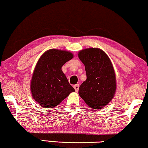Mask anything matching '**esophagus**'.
Returning <instances> with one entry per match:
<instances>
[{
	"mask_svg": "<svg viewBox=\"0 0 148 148\" xmlns=\"http://www.w3.org/2000/svg\"><path fill=\"white\" fill-rule=\"evenodd\" d=\"M73 88H75V91L77 92L79 90V84H77L75 85H74Z\"/></svg>",
	"mask_w": 148,
	"mask_h": 148,
	"instance_id": "1",
	"label": "esophagus"
}]
</instances>
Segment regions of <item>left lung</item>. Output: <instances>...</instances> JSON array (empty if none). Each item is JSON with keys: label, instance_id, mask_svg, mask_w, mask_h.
<instances>
[{"label": "left lung", "instance_id": "1", "mask_svg": "<svg viewBox=\"0 0 148 148\" xmlns=\"http://www.w3.org/2000/svg\"><path fill=\"white\" fill-rule=\"evenodd\" d=\"M78 56L86 73V80L79 87V95L92 108L105 107L116 89L115 73L109 58L97 48L84 49Z\"/></svg>", "mask_w": 148, "mask_h": 148}]
</instances>
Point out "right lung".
<instances>
[{
    "mask_svg": "<svg viewBox=\"0 0 148 148\" xmlns=\"http://www.w3.org/2000/svg\"><path fill=\"white\" fill-rule=\"evenodd\" d=\"M73 56L68 51L50 49L38 60L30 88L34 99L43 107H55L75 91L62 71V66Z\"/></svg>",
    "mask_w": 148,
    "mask_h": 148,
    "instance_id": "add662e5",
    "label": "right lung"
}]
</instances>
